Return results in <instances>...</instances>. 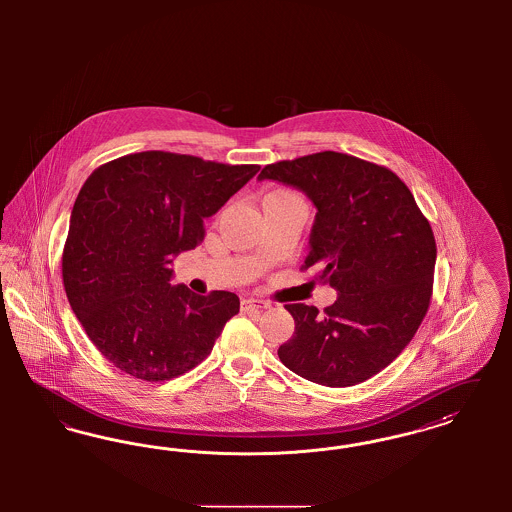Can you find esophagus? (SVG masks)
<instances>
[{"mask_svg":"<svg viewBox=\"0 0 512 512\" xmlns=\"http://www.w3.org/2000/svg\"><path fill=\"white\" fill-rule=\"evenodd\" d=\"M267 307H270V303L263 301V299H253V297H245V299H242V311H244V313H249V311H263V309H267Z\"/></svg>","mask_w":512,"mask_h":512,"instance_id":"34e87169","label":"esophagus"}]
</instances>
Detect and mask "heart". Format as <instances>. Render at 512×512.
<instances>
[{
	"label": "heart",
	"mask_w": 512,
	"mask_h": 512,
	"mask_svg": "<svg viewBox=\"0 0 512 512\" xmlns=\"http://www.w3.org/2000/svg\"><path fill=\"white\" fill-rule=\"evenodd\" d=\"M268 195H292V197H299V195L293 194L290 190H274V192H270Z\"/></svg>",
	"instance_id": "heart-1"
}]
</instances>
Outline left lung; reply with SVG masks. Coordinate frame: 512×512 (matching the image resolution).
<instances>
[{
    "mask_svg": "<svg viewBox=\"0 0 512 512\" xmlns=\"http://www.w3.org/2000/svg\"><path fill=\"white\" fill-rule=\"evenodd\" d=\"M261 180L303 190L317 205L301 270L338 290L318 313L286 305L292 338L278 357L320 386H355L378 374L413 340L434 290L436 238L407 184L388 167L320 151L267 165Z\"/></svg>",
    "mask_w": 512,
    "mask_h": 512,
    "instance_id": "8db88e82",
    "label": "left lung"
}]
</instances>
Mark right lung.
<instances>
[{"label":"right lung","mask_w":512,"mask_h":512,"mask_svg":"<svg viewBox=\"0 0 512 512\" xmlns=\"http://www.w3.org/2000/svg\"><path fill=\"white\" fill-rule=\"evenodd\" d=\"M259 169L142 151L88 176L74 201L61 272L74 315L111 365L163 382L207 359L240 313V299L172 288L169 265L203 242V220Z\"/></svg>","instance_id":"right-lung-1"}]
</instances>
